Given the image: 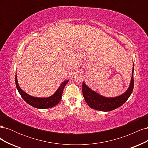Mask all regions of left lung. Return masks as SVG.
I'll return each mask as SVG.
<instances>
[{"instance_id": "obj_1", "label": "left lung", "mask_w": 148, "mask_h": 148, "mask_svg": "<svg viewBox=\"0 0 148 148\" xmlns=\"http://www.w3.org/2000/svg\"><path fill=\"white\" fill-rule=\"evenodd\" d=\"M134 64L133 63V70L132 73L131 82L127 91L122 95L113 97H106L93 91L89 88L85 83L83 82L82 91L83 97L87 104L92 109L97 110L108 112L118 108L127 101L133 91L134 86L133 79Z\"/></svg>"}]
</instances>
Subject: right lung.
<instances>
[{"label":"right lung","mask_w":148,"mask_h":148,"mask_svg":"<svg viewBox=\"0 0 148 148\" xmlns=\"http://www.w3.org/2000/svg\"><path fill=\"white\" fill-rule=\"evenodd\" d=\"M69 81V80H65L63 82H62L59 87L57 89V91L52 96L47 97H38L31 96L28 95V93L25 92L23 90H22L19 86L18 83L16 73L15 75L16 87L21 97L30 106L40 109L51 108V107H54L59 104V102L62 99V95L64 88Z\"/></svg>","instance_id":"obj_1"}]
</instances>
